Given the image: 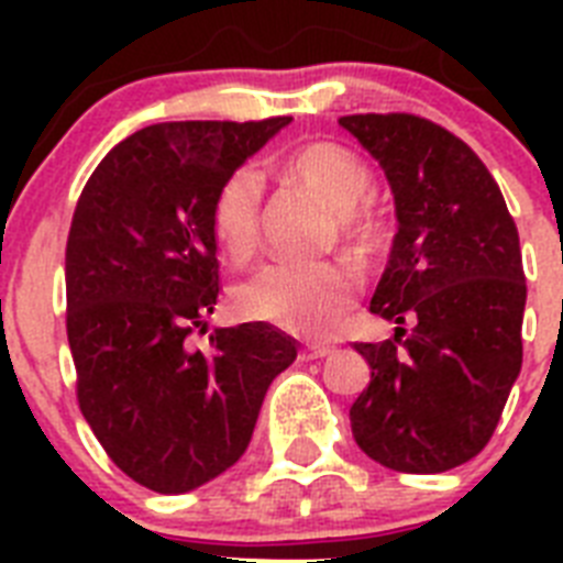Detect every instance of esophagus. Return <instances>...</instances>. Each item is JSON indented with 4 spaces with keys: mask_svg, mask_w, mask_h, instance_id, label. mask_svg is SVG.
<instances>
[{
    "mask_svg": "<svg viewBox=\"0 0 563 563\" xmlns=\"http://www.w3.org/2000/svg\"><path fill=\"white\" fill-rule=\"evenodd\" d=\"M335 352V346H330V343H307L305 352L301 355L307 357V361H318V357H327Z\"/></svg>",
    "mask_w": 563,
    "mask_h": 563,
    "instance_id": "34e87169",
    "label": "esophagus"
}]
</instances>
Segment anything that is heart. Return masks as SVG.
Returning <instances> with one entry per match:
<instances>
[{"label":"heart","mask_w":563,"mask_h":563,"mask_svg":"<svg viewBox=\"0 0 563 563\" xmlns=\"http://www.w3.org/2000/svg\"><path fill=\"white\" fill-rule=\"evenodd\" d=\"M278 172L335 208L338 236L346 245L363 247L375 239L372 213L357 206L369 191L372 172L352 148L335 141L298 143L278 161ZM258 200L262 186L253 172L231 174L213 194L208 222L217 245L233 262H245L256 253ZM361 290V273L346 262L271 265L242 282L233 301L236 310L253 321H265L296 335L321 338L350 318Z\"/></svg>","instance_id":"obj_1"}]
</instances>
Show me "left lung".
Masks as SVG:
<instances>
[{
  "label": "left lung",
  "mask_w": 563,
  "mask_h": 563,
  "mask_svg": "<svg viewBox=\"0 0 563 563\" xmlns=\"http://www.w3.org/2000/svg\"><path fill=\"white\" fill-rule=\"evenodd\" d=\"M338 123L383 166L400 222L369 305L397 330L355 343L372 380L352 402V434L391 471L442 474L485 449L519 377V231L485 163L440 123L411 112Z\"/></svg>",
  "instance_id": "1"
}]
</instances>
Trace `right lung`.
I'll use <instances>...</instances> for the list:
<instances>
[{"mask_svg": "<svg viewBox=\"0 0 563 563\" xmlns=\"http://www.w3.org/2000/svg\"><path fill=\"white\" fill-rule=\"evenodd\" d=\"M292 118L174 121L98 163L67 236V338L84 420L129 479L186 494L245 454L296 341L265 321L188 338L220 296L217 188Z\"/></svg>", "mask_w": 563, "mask_h": 563, "instance_id": "add662e5", "label": "right lung"}]
</instances>
